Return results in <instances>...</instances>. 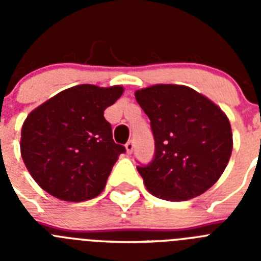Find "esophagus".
<instances>
[{
	"label": "esophagus",
	"mask_w": 261,
	"mask_h": 261,
	"mask_svg": "<svg viewBox=\"0 0 261 261\" xmlns=\"http://www.w3.org/2000/svg\"><path fill=\"white\" fill-rule=\"evenodd\" d=\"M125 149H126V153L132 154L133 149H135V144H133V141H128V142H126Z\"/></svg>",
	"instance_id": "esophagus-1"
}]
</instances>
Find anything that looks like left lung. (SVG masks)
<instances>
[{
  "label": "left lung",
  "mask_w": 261,
  "mask_h": 261,
  "mask_svg": "<svg viewBox=\"0 0 261 261\" xmlns=\"http://www.w3.org/2000/svg\"><path fill=\"white\" fill-rule=\"evenodd\" d=\"M135 96L150 119L155 141L153 162L137 167L146 190L168 201L208 191L231 156L232 132L225 112L183 85H153Z\"/></svg>",
  "instance_id": "1"
}]
</instances>
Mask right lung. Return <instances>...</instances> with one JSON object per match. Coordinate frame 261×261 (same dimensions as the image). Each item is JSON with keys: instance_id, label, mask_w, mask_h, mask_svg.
<instances>
[{"instance_id": "add662e5", "label": "right lung", "mask_w": 261, "mask_h": 261, "mask_svg": "<svg viewBox=\"0 0 261 261\" xmlns=\"http://www.w3.org/2000/svg\"><path fill=\"white\" fill-rule=\"evenodd\" d=\"M123 86L78 85L31 111L22 125L20 155L41 190L64 201L94 199L125 151L115 144L105 110Z\"/></svg>"}]
</instances>
